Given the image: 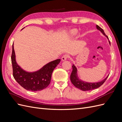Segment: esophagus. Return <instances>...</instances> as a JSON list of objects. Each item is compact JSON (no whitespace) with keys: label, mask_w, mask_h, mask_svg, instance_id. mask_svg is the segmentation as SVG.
I'll use <instances>...</instances> for the list:
<instances>
[{"label":"esophagus","mask_w":122,"mask_h":122,"mask_svg":"<svg viewBox=\"0 0 122 122\" xmlns=\"http://www.w3.org/2000/svg\"><path fill=\"white\" fill-rule=\"evenodd\" d=\"M68 57H69V56H68L67 54L64 55L63 56H62V57H61V60H62V61H65L66 60H67V59Z\"/></svg>","instance_id":"esophagus-1"}]
</instances>
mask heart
Returning <instances> with one entry per match:
<instances>
[{
    "mask_svg": "<svg viewBox=\"0 0 122 122\" xmlns=\"http://www.w3.org/2000/svg\"><path fill=\"white\" fill-rule=\"evenodd\" d=\"M78 31L76 29H73V30L71 31V35L72 36H75L78 35Z\"/></svg>",
    "mask_w": 122,
    "mask_h": 122,
    "instance_id": "b5f03b06",
    "label": "heart"
}]
</instances>
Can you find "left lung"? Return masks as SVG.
<instances>
[{"label":"left lung","mask_w":122,"mask_h":122,"mask_svg":"<svg viewBox=\"0 0 122 122\" xmlns=\"http://www.w3.org/2000/svg\"><path fill=\"white\" fill-rule=\"evenodd\" d=\"M96 28L98 29V30L100 31L102 34L105 36L107 38V39L108 40V38L107 37L104 30L100 27L98 25H96ZM108 42L109 43V45H110V43L109 41L108 40ZM72 68L73 70L71 73V74L70 75V79H71V82L72 84L74 86L76 87L79 88L80 90H82L83 91H90L95 89V88H97L101 86L104 83V82L105 81L106 79L108 77V75L107 76H106L105 78L103 79L102 80L100 81L97 82H88L84 81L83 80H81L79 77L78 76V73H77V69L76 67V66L73 64L72 66Z\"/></svg>","instance_id":"obj_1"}]
</instances>
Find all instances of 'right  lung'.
Instances as JSON below:
<instances>
[{
	"label": "right lung",
	"instance_id": "right-lung-1",
	"mask_svg": "<svg viewBox=\"0 0 122 122\" xmlns=\"http://www.w3.org/2000/svg\"><path fill=\"white\" fill-rule=\"evenodd\" d=\"M11 60L15 79L25 89L34 92L43 90L48 86L53 70L61 61V59H57L48 62L36 71L27 72L17 63L14 44Z\"/></svg>",
	"mask_w": 122,
	"mask_h": 122
}]
</instances>
